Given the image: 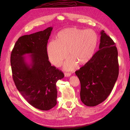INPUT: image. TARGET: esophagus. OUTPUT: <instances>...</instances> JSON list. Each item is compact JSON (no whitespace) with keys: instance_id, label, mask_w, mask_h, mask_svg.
<instances>
[{"instance_id":"34e87169","label":"esophagus","mask_w":130,"mask_h":130,"mask_svg":"<svg viewBox=\"0 0 130 130\" xmlns=\"http://www.w3.org/2000/svg\"><path fill=\"white\" fill-rule=\"evenodd\" d=\"M70 75H71V74L70 73H65L64 74V76L65 77H69Z\"/></svg>"}]
</instances>
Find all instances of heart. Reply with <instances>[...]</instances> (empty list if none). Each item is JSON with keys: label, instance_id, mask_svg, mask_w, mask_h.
<instances>
[{"label": "heart", "instance_id": "b5f03b06", "mask_svg": "<svg viewBox=\"0 0 130 130\" xmlns=\"http://www.w3.org/2000/svg\"><path fill=\"white\" fill-rule=\"evenodd\" d=\"M98 42V36L92 29L69 27L60 31L56 41H50L46 47L49 60L56 66H60L68 55L64 65L66 70L74 69L77 65L85 64L93 57Z\"/></svg>", "mask_w": 130, "mask_h": 130}]
</instances>
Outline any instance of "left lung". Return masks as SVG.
<instances>
[{
    "mask_svg": "<svg viewBox=\"0 0 130 130\" xmlns=\"http://www.w3.org/2000/svg\"><path fill=\"white\" fill-rule=\"evenodd\" d=\"M100 35L99 50L87 63L75 72L81 84V100L89 107L107 99L119 75L116 44L104 30Z\"/></svg>",
    "mask_w": 130,
    "mask_h": 130,
    "instance_id": "8db88e82",
    "label": "left lung"
}]
</instances>
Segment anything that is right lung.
<instances>
[{
    "mask_svg": "<svg viewBox=\"0 0 130 130\" xmlns=\"http://www.w3.org/2000/svg\"><path fill=\"white\" fill-rule=\"evenodd\" d=\"M52 30L53 27H49L19 37L11 54L13 80L17 89L28 103L42 111L56 106V84L64 77L63 73L48 60L46 46Z\"/></svg>",
    "mask_w": 130,
    "mask_h": 130,
    "instance_id": "1",
    "label": "right lung"
}]
</instances>
